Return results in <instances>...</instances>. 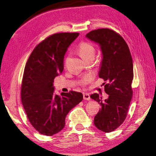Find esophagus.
<instances>
[{
	"mask_svg": "<svg viewBox=\"0 0 156 156\" xmlns=\"http://www.w3.org/2000/svg\"><path fill=\"white\" fill-rule=\"evenodd\" d=\"M83 99L84 100H90V96L88 94L86 93H83Z\"/></svg>",
	"mask_w": 156,
	"mask_h": 156,
	"instance_id": "esophagus-1",
	"label": "esophagus"
}]
</instances>
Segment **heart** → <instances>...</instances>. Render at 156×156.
<instances>
[{
  "instance_id": "heart-1",
  "label": "heart",
  "mask_w": 156,
  "mask_h": 156,
  "mask_svg": "<svg viewBox=\"0 0 156 156\" xmlns=\"http://www.w3.org/2000/svg\"><path fill=\"white\" fill-rule=\"evenodd\" d=\"M78 51L81 57L87 60L90 57H94L95 53V47L92 43L88 41H82L79 44ZM93 79V76L91 74H86L80 79L79 83L81 86H85L87 83L90 82Z\"/></svg>"
}]
</instances>
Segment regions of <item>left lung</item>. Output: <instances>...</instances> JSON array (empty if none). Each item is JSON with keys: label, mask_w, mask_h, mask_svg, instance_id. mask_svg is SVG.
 Here are the masks:
<instances>
[{"label": "left lung", "mask_w": 156, "mask_h": 156, "mask_svg": "<svg viewBox=\"0 0 156 156\" xmlns=\"http://www.w3.org/2000/svg\"><path fill=\"white\" fill-rule=\"evenodd\" d=\"M86 37L100 46L102 61L99 77L103 79L109 98L102 100L98 94L90 95L101 108L94 117L99 130L111 133L125 121L133 96V62L129 46L121 35L108 28L91 31Z\"/></svg>", "instance_id": "obj_1"}]
</instances>
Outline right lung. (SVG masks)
<instances>
[{"label": "right lung", "mask_w": 156, "mask_h": 156, "mask_svg": "<svg viewBox=\"0 0 156 156\" xmlns=\"http://www.w3.org/2000/svg\"><path fill=\"white\" fill-rule=\"evenodd\" d=\"M78 33H58L34 48L26 64L21 100L29 121L40 134L53 136L63 129L69 111L83 99L80 92L54 94V79L64 69L68 47Z\"/></svg>", "instance_id": "right-lung-1"}]
</instances>
